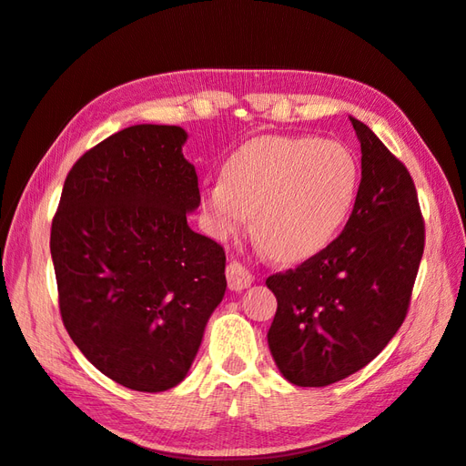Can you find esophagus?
<instances>
[{
    "label": "esophagus",
    "mask_w": 466,
    "mask_h": 466,
    "mask_svg": "<svg viewBox=\"0 0 466 466\" xmlns=\"http://www.w3.org/2000/svg\"><path fill=\"white\" fill-rule=\"evenodd\" d=\"M251 281H253L251 271L243 268L239 261H231L227 265V283H229V289L241 291L245 288H249Z\"/></svg>",
    "instance_id": "esophagus-1"
}]
</instances>
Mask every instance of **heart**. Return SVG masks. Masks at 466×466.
Instances as JSON below:
<instances>
[{"mask_svg":"<svg viewBox=\"0 0 466 466\" xmlns=\"http://www.w3.org/2000/svg\"><path fill=\"white\" fill-rule=\"evenodd\" d=\"M360 187L348 147L311 137H261L229 157L225 177L203 188L207 227L217 239L243 231L278 259L311 258L336 239Z\"/></svg>","mask_w":466,"mask_h":466,"instance_id":"1","label":"heart"}]
</instances>
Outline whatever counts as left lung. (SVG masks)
Returning a JSON list of instances; mask_svg holds the SVG:
<instances>
[{
  "instance_id": "8db88e82",
  "label": "left lung",
  "mask_w": 466,
  "mask_h": 466,
  "mask_svg": "<svg viewBox=\"0 0 466 466\" xmlns=\"http://www.w3.org/2000/svg\"><path fill=\"white\" fill-rule=\"evenodd\" d=\"M350 120L362 180L344 231L296 269L265 279L278 298L271 356L296 386L334 384L382 352L406 318L424 251L410 173L364 122Z\"/></svg>"
}]
</instances>
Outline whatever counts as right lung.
<instances>
[{
    "label": "right lung",
    "mask_w": 466,
    "mask_h": 466,
    "mask_svg": "<svg viewBox=\"0 0 466 466\" xmlns=\"http://www.w3.org/2000/svg\"><path fill=\"white\" fill-rule=\"evenodd\" d=\"M180 127L137 125L70 168L50 251L62 321L88 362L138 392L183 382L225 289L223 247L195 233L201 203Z\"/></svg>",
    "instance_id": "obj_1"
}]
</instances>
